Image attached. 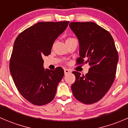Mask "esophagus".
<instances>
[{
  "mask_svg": "<svg viewBox=\"0 0 128 128\" xmlns=\"http://www.w3.org/2000/svg\"><path fill=\"white\" fill-rule=\"evenodd\" d=\"M70 72V70H69V69H64V74H65V75L68 74H69Z\"/></svg>",
  "mask_w": 128,
  "mask_h": 128,
  "instance_id": "obj_1",
  "label": "esophagus"
}]
</instances>
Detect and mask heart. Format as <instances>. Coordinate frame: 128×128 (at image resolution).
Listing matches in <instances>:
<instances>
[{"mask_svg": "<svg viewBox=\"0 0 128 128\" xmlns=\"http://www.w3.org/2000/svg\"><path fill=\"white\" fill-rule=\"evenodd\" d=\"M74 38H68V39L66 40V42H68V41H70V40H73Z\"/></svg>", "mask_w": 128, "mask_h": 128, "instance_id": "obj_1", "label": "heart"}]
</instances>
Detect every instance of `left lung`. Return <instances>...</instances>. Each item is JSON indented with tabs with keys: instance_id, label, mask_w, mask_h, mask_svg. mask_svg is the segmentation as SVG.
I'll use <instances>...</instances> for the list:
<instances>
[{
	"instance_id": "obj_1",
	"label": "left lung",
	"mask_w": 128,
	"mask_h": 128,
	"mask_svg": "<svg viewBox=\"0 0 128 128\" xmlns=\"http://www.w3.org/2000/svg\"><path fill=\"white\" fill-rule=\"evenodd\" d=\"M79 41L77 65L88 63V72L73 71L76 81L71 88L74 97L84 104L101 100L112 87L116 72L118 54L110 33L94 22H70Z\"/></svg>"
}]
</instances>
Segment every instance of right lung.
<instances>
[{
    "label": "right lung",
    "mask_w": 128,
    "mask_h": 128,
    "mask_svg": "<svg viewBox=\"0 0 128 128\" xmlns=\"http://www.w3.org/2000/svg\"><path fill=\"white\" fill-rule=\"evenodd\" d=\"M69 23L38 22L23 31L15 40L10 71L18 92L31 104L44 105L54 98L64 70L60 67L54 70H44L42 57L51 54L54 42Z\"/></svg>",
    "instance_id": "add662e5"
}]
</instances>
